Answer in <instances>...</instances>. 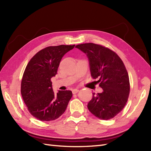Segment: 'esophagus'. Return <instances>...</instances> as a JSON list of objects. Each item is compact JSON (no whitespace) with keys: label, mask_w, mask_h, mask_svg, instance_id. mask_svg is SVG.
Masks as SVG:
<instances>
[{"label":"esophagus","mask_w":151,"mask_h":151,"mask_svg":"<svg viewBox=\"0 0 151 151\" xmlns=\"http://www.w3.org/2000/svg\"><path fill=\"white\" fill-rule=\"evenodd\" d=\"M79 91V89H74L72 90V93L73 94H76V93Z\"/></svg>","instance_id":"34e87169"}]
</instances>
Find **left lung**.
<instances>
[{
	"label": "left lung",
	"mask_w": 151,
	"mask_h": 151,
	"mask_svg": "<svg viewBox=\"0 0 151 151\" xmlns=\"http://www.w3.org/2000/svg\"><path fill=\"white\" fill-rule=\"evenodd\" d=\"M76 47L86 55L91 75L103 89L96 95L93 93L88 110L100 119H112L124 107L129 93V76L123 61L115 52L99 44L85 43Z\"/></svg>",
	"instance_id": "8db88e82"
}]
</instances>
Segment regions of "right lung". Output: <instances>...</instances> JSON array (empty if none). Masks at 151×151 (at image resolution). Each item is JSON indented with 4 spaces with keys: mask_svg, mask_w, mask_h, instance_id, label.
<instances>
[{
    "mask_svg": "<svg viewBox=\"0 0 151 151\" xmlns=\"http://www.w3.org/2000/svg\"><path fill=\"white\" fill-rule=\"evenodd\" d=\"M75 45L47 47L35 54L28 62L21 84L23 99L28 111L40 121L58 119L65 111L72 96L70 90H52L51 79L57 74L63 56Z\"/></svg>",
    "mask_w": 151,
    "mask_h": 151,
    "instance_id": "add662e5",
    "label": "right lung"
}]
</instances>
